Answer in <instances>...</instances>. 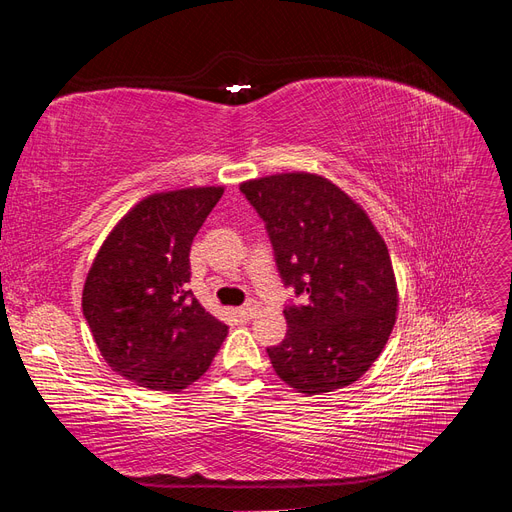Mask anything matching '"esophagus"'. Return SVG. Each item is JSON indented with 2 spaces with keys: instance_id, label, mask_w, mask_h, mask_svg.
Returning <instances> with one entry per match:
<instances>
[{
  "instance_id": "esophagus-1",
  "label": "esophagus",
  "mask_w": 512,
  "mask_h": 512,
  "mask_svg": "<svg viewBox=\"0 0 512 512\" xmlns=\"http://www.w3.org/2000/svg\"><path fill=\"white\" fill-rule=\"evenodd\" d=\"M258 312V303L256 301H247L245 305L237 307V316L243 320H250Z\"/></svg>"
}]
</instances>
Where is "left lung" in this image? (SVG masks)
Returning <instances> with one entry per match:
<instances>
[{"label": "left lung", "mask_w": 512, "mask_h": 512, "mask_svg": "<svg viewBox=\"0 0 512 512\" xmlns=\"http://www.w3.org/2000/svg\"><path fill=\"white\" fill-rule=\"evenodd\" d=\"M265 222L284 286L286 337L267 348L275 374L320 395L359 380L395 324L397 284L384 239L367 213L329 179L282 173L241 183Z\"/></svg>", "instance_id": "obj_1"}]
</instances>
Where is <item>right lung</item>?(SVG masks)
<instances>
[{"instance_id": "add662e5", "label": "right lung", "mask_w": 512, "mask_h": 512, "mask_svg": "<svg viewBox=\"0 0 512 512\" xmlns=\"http://www.w3.org/2000/svg\"><path fill=\"white\" fill-rule=\"evenodd\" d=\"M224 188H185L141 200L87 273L83 314L119 376L181 391L209 369L228 327L188 288L190 247Z\"/></svg>"}]
</instances>
